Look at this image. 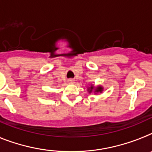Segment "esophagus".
<instances>
[{
    "label": "esophagus",
    "mask_w": 152,
    "mask_h": 152,
    "mask_svg": "<svg viewBox=\"0 0 152 152\" xmlns=\"http://www.w3.org/2000/svg\"><path fill=\"white\" fill-rule=\"evenodd\" d=\"M74 79H69V80H68V82H69V83H74Z\"/></svg>",
    "instance_id": "34e87169"
}]
</instances>
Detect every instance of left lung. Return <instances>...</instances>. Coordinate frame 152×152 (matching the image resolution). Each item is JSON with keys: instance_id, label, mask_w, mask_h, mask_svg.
Here are the masks:
<instances>
[{"instance_id": "obj_1", "label": "left lung", "mask_w": 152, "mask_h": 152, "mask_svg": "<svg viewBox=\"0 0 152 152\" xmlns=\"http://www.w3.org/2000/svg\"><path fill=\"white\" fill-rule=\"evenodd\" d=\"M102 86H99V87H97V88H95L93 87V86H90L89 88H88V91L89 93H95V94H97V93H102Z\"/></svg>"}]
</instances>
